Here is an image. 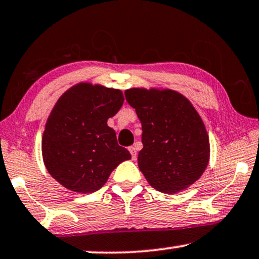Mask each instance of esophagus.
<instances>
[{
	"mask_svg": "<svg viewBox=\"0 0 259 259\" xmlns=\"http://www.w3.org/2000/svg\"><path fill=\"white\" fill-rule=\"evenodd\" d=\"M129 151H130V154H132V158H133V160H135L136 156H137L136 148H135V147H129Z\"/></svg>",
	"mask_w": 259,
	"mask_h": 259,
	"instance_id": "34e87169",
	"label": "esophagus"
}]
</instances>
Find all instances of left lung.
I'll use <instances>...</instances> for the list:
<instances>
[{
  "label": "left lung",
  "mask_w": 259,
  "mask_h": 259,
  "mask_svg": "<svg viewBox=\"0 0 259 259\" xmlns=\"http://www.w3.org/2000/svg\"><path fill=\"white\" fill-rule=\"evenodd\" d=\"M142 124L139 168L151 187L174 194L198 181L209 161L205 124L184 95L170 89L125 90Z\"/></svg>",
  "instance_id": "obj_1"
}]
</instances>
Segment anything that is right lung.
<instances>
[{
    "label": "right lung",
    "instance_id": "1",
    "mask_svg": "<svg viewBox=\"0 0 259 259\" xmlns=\"http://www.w3.org/2000/svg\"><path fill=\"white\" fill-rule=\"evenodd\" d=\"M123 102L118 89L79 82L55 103L41 150L48 173L65 188L82 194L98 191L117 165L132 158L108 125Z\"/></svg>",
    "mask_w": 259,
    "mask_h": 259
}]
</instances>
